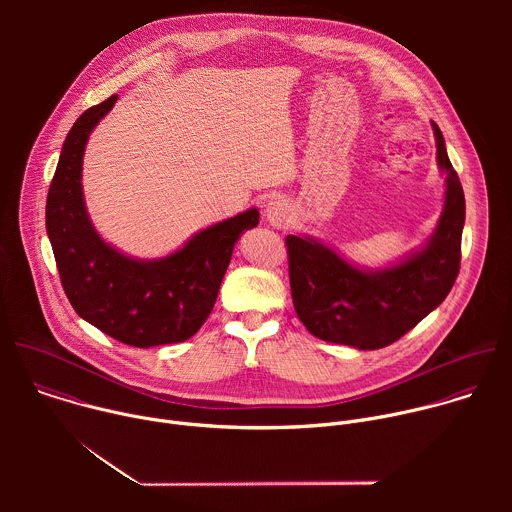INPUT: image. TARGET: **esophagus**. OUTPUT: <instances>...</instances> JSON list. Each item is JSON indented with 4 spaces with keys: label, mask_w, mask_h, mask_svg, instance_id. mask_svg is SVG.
<instances>
[{
    "label": "esophagus",
    "mask_w": 512,
    "mask_h": 512,
    "mask_svg": "<svg viewBox=\"0 0 512 512\" xmlns=\"http://www.w3.org/2000/svg\"><path fill=\"white\" fill-rule=\"evenodd\" d=\"M291 216H294V210H291L289 202L285 198H271L265 206V218L267 223L275 229H285L291 223Z\"/></svg>",
    "instance_id": "obj_1"
}]
</instances>
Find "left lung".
<instances>
[{
  "instance_id": "left-lung-1",
  "label": "left lung",
  "mask_w": 512,
  "mask_h": 512,
  "mask_svg": "<svg viewBox=\"0 0 512 512\" xmlns=\"http://www.w3.org/2000/svg\"><path fill=\"white\" fill-rule=\"evenodd\" d=\"M435 158L446 194L433 235L397 263L358 267L310 235H287L289 285L302 324L320 340L377 350L389 346L440 306L458 277L464 190L433 121Z\"/></svg>"
}]
</instances>
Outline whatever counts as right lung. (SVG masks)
Segmentation results:
<instances>
[{
	"label": "right lung",
	"mask_w": 512,
	"mask_h": 512,
	"mask_svg": "<svg viewBox=\"0 0 512 512\" xmlns=\"http://www.w3.org/2000/svg\"><path fill=\"white\" fill-rule=\"evenodd\" d=\"M117 95L87 109L70 127L46 200V233L64 294L75 312L111 338L150 348L184 342L210 316L235 243L259 223L249 208L194 233L180 249L137 259L95 229L83 194V156Z\"/></svg>",
	"instance_id": "right-lung-1"
}]
</instances>
